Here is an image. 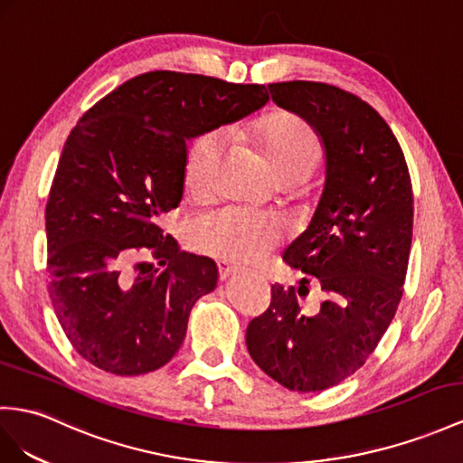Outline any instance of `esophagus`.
Returning <instances> with one entry per match:
<instances>
[{"label": "esophagus", "instance_id": "34e87169", "mask_svg": "<svg viewBox=\"0 0 463 463\" xmlns=\"http://www.w3.org/2000/svg\"><path fill=\"white\" fill-rule=\"evenodd\" d=\"M217 268H219V278H221L222 281H227L231 276L236 274V266H232V264H229V262H224V260H221V262L217 264Z\"/></svg>", "mask_w": 463, "mask_h": 463}]
</instances>
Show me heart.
<instances>
[{"label":"heart","mask_w":463,"mask_h":463,"mask_svg":"<svg viewBox=\"0 0 463 463\" xmlns=\"http://www.w3.org/2000/svg\"><path fill=\"white\" fill-rule=\"evenodd\" d=\"M256 140L279 185H299L323 160V142L303 118L271 113L256 127ZM222 148V133L201 135L187 150L184 165L185 194L203 201L211 192V175ZM283 236L281 222L242 209H221L199 219L192 231L194 246L211 258L234 264L258 262Z\"/></svg>","instance_id":"b5f03b06"}]
</instances>
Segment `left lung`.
Here are the masks:
<instances>
[{
	"label": "left lung",
	"mask_w": 463,
	"mask_h": 463,
	"mask_svg": "<svg viewBox=\"0 0 463 463\" xmlns=\"http://www.w3.org/2000/svg\"><path fill=\"white\" fill-rule=\"evenodd\" d=\"M268 90L325 148L321 199L283 260L315 276L326 299L303 315L295 289L276 283L268 311L246 328V346L278 383L315 393L362 367L393 321L412 241V187L393 130L372 105L318 81Z\"/></svg>",
	"instance_id": "1"
}]
</instances>
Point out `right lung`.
<instances>
[{"mask_svg": "<svg viewBox=\"0 0 463 463\" xmlns=\"http://www.w3.org/2000/svg\"><path fill=\"white\" fill-rule=\"evenodd\" d=\"M266 86L158 70L113 90L80 118L46 203L49 293L81 358L115 375L168 364L199 298L217 288L207 256L158 227L180 205L187 142L262 109ZM148 247L159 266L124 264Z\"/></svg>", "mask_w": 463, "mask_h": 463, "instance_id": "add662e5", "label": "right lung"}]
</instances>
